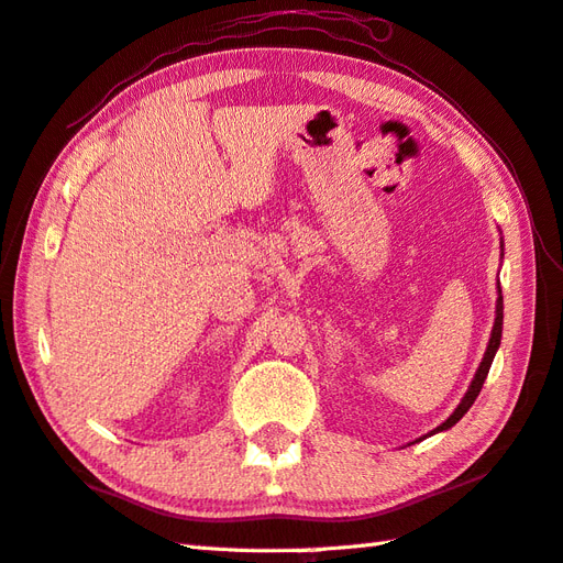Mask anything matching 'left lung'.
Returning <instances> with one entry per match:
<instances>
[{"label":"left lung","instance_id":"8db88e82","mask_svg":"<svg viewBox=\"0 0 563 563\" xmlns=\"http://www.w3.org/2000/svg\"><path fill=\"white\" fill-rule=\"evenodd\" d=\"M500 246H504V242H500ZM500 256H504V249H500ZM500 333H504V295H500V285H498L496 321H494V329H492V339H488V345H486V353H484V357H482V365H479V369H476V375H474V379H472V385H470V389H466V394L462 397V401H460L457 409H454V411L450 413V418H448L445 423H440L435 430H430L428 435H435V433H440V430H448V428H452L454 423L460 421V418H462L466 411H470V406L474 404V399L479 397V391H482V387H484V379H486V375H488V369H492L494 355H496L498 345H500Z\"/></svg>","mask_w":563,"mask_h":563}]
</instances>
